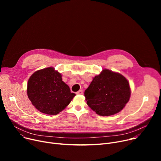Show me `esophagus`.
Masks as SVG:
<instances>
[{
	"mask_svg": "<svg viewBox=\"0 0 161 161\" xmlns=\"http://www.w3.org/2000/svg\"><path fill=\"white\" fill-rule=\"evenodd\" d=\"M76 94H77V95H82L83 94V90L82 89L79 90L77 92H76Z\"/></svg>",
	"mask_w": 161,
	"mask_h": 161,
	"instance_id": "1",
	"label": "esophagus"
}]
</instances>
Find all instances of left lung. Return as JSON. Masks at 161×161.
I'll list each match as a JSON object with an SVG mask.
<instances>
[{
	"instance_id": "8db88e82",
	"label": "left lung",
	"mask_w": 161,
	"mask_h": 161,
	"mask_svg": "<svg viewBox=\"0 0 161 161\" xmlns=\"http://www.w3.org/2000/svg\"><path fill=\"white\" fill-rule=\"evenodd\" d=\"M131 91L129 82L118 72L104 69L92 79L85 91L87 105L101 116L121 112L129 102Z\"/></svg>"
}]
</instances>
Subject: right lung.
Listing matches in <instances>:
<instances>
[{
  "label": "right lung",
  "instance_id": "1",
  "mask_svg": "<svg viewBox=\"0 0 161 161\" xmlns=\"http://www.w3.org/2000/svg\"><path fill=\"white\" fill-rule=\"evenodd\" d=\"M27 92L32 104L40 112L48 115L60 113L75 96L53 67L33 73L29 79Z\"/></svg>",
  "mask_w": 161,
  "mask_h": 161
}]
</instances>
